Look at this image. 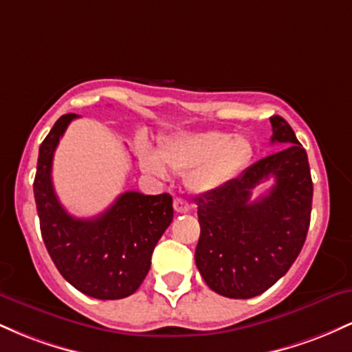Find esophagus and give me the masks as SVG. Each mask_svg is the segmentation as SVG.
I'll return each instance as SVG.
<instances>
[{
    "instance_id": "esophagus-1",
    "label": "esophagus",
    "mask_w": 352,
    "mask_h": 352,
    "mask_svg": "<svg viewBox=\"0 0 352 352\" xmlns=\"http://www.w3.org/2000/svg\"><path fill=\"white\" fill-rule=\"evenodd\" d=\"M173 210H175L177 213H187L190 212V204L184 199H175L173 200Z\"/></svg>"
}]
</instances>
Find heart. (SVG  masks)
I'll use <instances>...</instances> for the list:
<instances>
[{
	"mask_svg": "<svg viewBox=\"0 0 352 352\" xmlns=\"http://www.w3.org/2000/svg\"><path fill=\"white\" fill-rule=\"evenodd\" d=\"M140 165L157 179L168 173L188 172L187 187L195 193H213L227 187L252 160L253 145L245 135H230L221 131L177 132L165 137L160 153L147 142H139Z\"/></svg>",
	"mask_w": 352,
	"mask_h": 352,
	"instance_id": "1",
	"label": "heart"
}]
</instances>
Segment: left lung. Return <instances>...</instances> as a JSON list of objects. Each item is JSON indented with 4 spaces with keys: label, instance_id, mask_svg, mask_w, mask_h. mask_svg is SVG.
<instances>
[{
    "label": "left lung",
    "instance_id": "obj_1",
    "mask_svg": "<svg viewBox=\"0 0 352 352\" xmlns=\"http://www.w3.org/2000/svg\"><path fill=\"white\" fill-rule=\"evenodd\" d=\"M281 151L258 160L218 192L197 199L200 238L197 268L210 289L227 298L258 296L285 276L308 235L313 180L306 151L292 125L270 117ZM273 178L258 201L251 190Z\"/></svg>",
    "mask_w": 352,
    "mask_h": 352
}]
</instances>
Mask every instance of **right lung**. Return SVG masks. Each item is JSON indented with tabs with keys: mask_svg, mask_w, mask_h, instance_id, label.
<instances>
[{
	"mask_svg": "<svg viewBox=\"0 0 352 352\" xmlns=\"http://www.w3.org/2000/svg\"><path fill=\"white\" fill-rule=\"evenodd\" d=\"M76 114L60 116L39 147L34 200L51 260L76 289L98 300L131 296L151 270L152 252L172 223L168 193L125 192L94 218L66 212L52 187V157Z\"/></svg>",
	"mask_w": 352,
	"mask_h": 352,
	"instance_id": "obj_1",
	"label": "right lung"
}]
</instances>
